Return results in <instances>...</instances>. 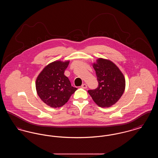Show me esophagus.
Listing matches in <instances>:
<instances>
[{
	"instance_id": "1",
	"label": "esophagus",
	"mask_w": 158,
	"mask_h": 158,
	"mask_svg": "<svg viewBox=\"0 0 158 158\" xmlns=\"http://www.w3.org/2000/svg\"><path fill=\"white\" fill-rule=\"evenodd\" d=\"M81 88H83V89H86V88H87V85H86L85 83H83V84L82 85Z\"/></svg>"
}]
</instances>
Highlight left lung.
I'll return each instance as SVG.
<instances>
[{
  "mask_svg": "<svg viewBox=\"0 0 158 158\" xmlns=\"http://www.w3.org/2000/svg\"><path fill=\"white\" fill-rule=\"evenodd\" d=\"M97 77L98 86L89 90L94 101L101 107H110L122 96L126 85L124 75L112 61L99 59L93 65Z\"/></svg>",
  "mask_w": 158,
  "mask_h": 158,
  "instance_id": "left-lung-1",
  "label": "left lung"
}]
</instances>
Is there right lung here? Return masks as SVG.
<instances>
[{
  "instance_id": "1",
  "label": "right lung",
  "mask_w": 158,
  "mask_h": 158,
  "mask_svg": "<svg viewBox=\"0 0 158 158\" xmlns=\"http://www.w3.org/2000/svg\"><path fill=\"white\" fill-rule=\"evenodd\" d=\"M69 63V61H54L43 70L36 80L38 96L51 107L64 105L77 89L72 86L68 77L64 75Z\"/></svg>"
}]
</instances>
